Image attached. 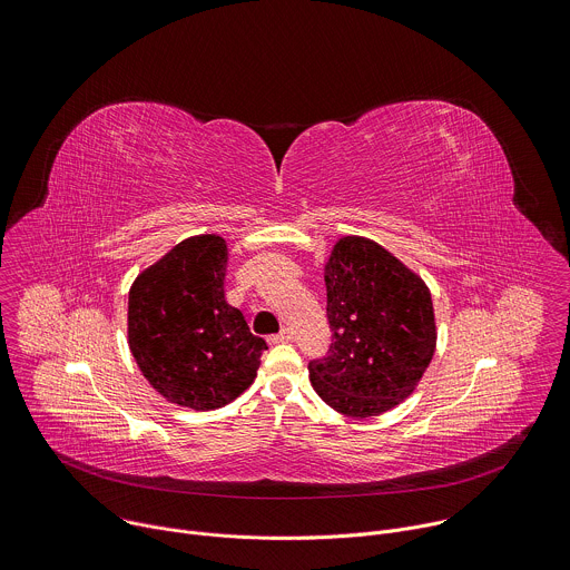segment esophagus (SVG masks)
<instances>
[{"instance_id": "esophagus-1", "label": "esophagus", "mask_w": 570, "mask_h": 570, "mask_svg": "<svg viewBox=\"0 0 570 570\" xmlns=\"http://www.w3.org/2000/svg\"><path fill=\"white\" fill-rule=\"evenodd\" d=\"M267 341H269L272 345H278V343H289V341H294V332H292V330H283V332H278V334H272Z\"/></svg>"}]
</instances>
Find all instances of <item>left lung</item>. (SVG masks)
Here are the masks:
<instances>
[{
	"label": "left lung",
	"mask_w": 570,
	"mask_h": 570,
	"mask_svg": "<svg viewBox=\"0 0 570 570\" xmlns=\"http://www.w3.org/2000/svg\"><path fill=\"white\" fill-rule=\"evenodd\" d=\"M332 343L309 361L316 394L345 416H376L412 394L436 345L425 283L374 240L341 238L325 265Z\"/></svg>",
	"instance_id": "1"
}]
</instances>
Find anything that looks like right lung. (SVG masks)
I'll return each instance as SVG.
<instances>
[{
  "instance_id": "1",
  "label": "right lung",
  "mask_w": 570,
  "mask_h": 570,
  "mask_svg": "<svg viewBox=\"0 0 570 570\" xmlns=\"http://www.w3.org/2000/svg\"><path fill=\"white\" fill-rule=\"evenodd\" d=\"M227 245L194 236L145 269L129 292V347L171 403L214 410L256 379L267 343L225 301Z\"/></svg>"
}]
</instances>
